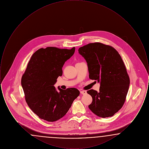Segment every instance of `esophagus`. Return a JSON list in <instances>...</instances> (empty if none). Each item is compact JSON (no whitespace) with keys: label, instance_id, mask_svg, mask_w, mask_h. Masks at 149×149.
I'll list each match as a JSON object with an SVG mask.
<instances>
[{"label":"esophagus","instance_id":"esophagus-1","mask_svg":"<svg viewBox=\"0 0 149 149\" xmlns=\"http://www.w3.org/2000/svg\"><path fill=\"white\" fill-rule=\"evenodd\" d=\"M80 93L81 94H82L83 95H85L86 94L87 92H86V91H80Z\"/></svg>","mask_w":149,"mask_h":149}]
</instances>
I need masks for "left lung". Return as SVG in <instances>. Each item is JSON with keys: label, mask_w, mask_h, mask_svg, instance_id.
Returning <instances> with one entry per match:
<instances>
[{"label": "left lung", "mask_w": 149, "mask_h": 149, "mask_svg": "<svg viewBox=\"0 0 149 149\" xmlns=\"http://www.w3.org/2000/svg\"><path fill=\"white\" fill-rule=\"evenodd\" d=\"M78 51L87 63L89 78L100 83L99 92L87 91L93 99L89 108L102 118L113 116L123 106L130 85L120 55L112 46L99 42L89 43Z\"/></svg>", "instance_id": "obj_1"}]
</instances>
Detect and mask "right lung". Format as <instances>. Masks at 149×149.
Segmentation results:
<instances>
[{
	"label": "right lung",
	"mask_w": 149,
	"mask_h": 149,
	"mask_svg": "<svg viewBox=\"0 0 149 149\" xmlns=\"http://www.w3.org/2000/svg\"><path fill=\"white\" fill-rule=\"evenodd\" d=\"M70 50L48 47L36 51L31 57L21 79V85L29 107L41 119L58 120L68 112L73 101L79 95L77 89L66 90L54 85L62 76L65 63L75 52Z\"/></svg>",
	"instance_id": "right-lung-1"
}]
</instances>
